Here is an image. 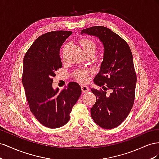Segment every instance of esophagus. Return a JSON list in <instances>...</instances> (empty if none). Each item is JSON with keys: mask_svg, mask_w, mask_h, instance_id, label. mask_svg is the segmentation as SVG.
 <instances>
[{"mask_svg": "<svg viewBox=\"0 0 159 159\" xmlns=\"http://www.w3.org/2000/svg\"><path fill=\"white\" fill-rule=\"evenodd\" d=\"M81 91H82V92H84V93L88 92V91H89V88L87 85H81Z\"/></svg>", "mask_w": 159, "mask_h": 159, "instance_id": "1", "label": "esophagus"}]
</instances>
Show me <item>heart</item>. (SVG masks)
I'll return each instance as SVG.
<instances>
[{
	"instance_id": "b5f03b06",
	"label": "heart",
	"mask_w": 159,
	"mask_h": 159,
	"mask_svg": "<svg viewBox=\"0 0 159 159\" xmlns=\"http://www.w3.org/2000/svg\"><path fill=\"white\" fill-rule=\"evenodd\" d=\"M80 44L85 54L89 52H93L95 54L96 50H97L96 43L89 38H84L80 41ZM89 73L90 71L88 70L78 69L74 72V76L77 80L81 81V82H85L88 80Z\"/></svg>"
}]
</instances>
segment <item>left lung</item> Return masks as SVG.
<instances>
[{
  "instance_id": "8db88e82",
  "label": "left lung",
  "mask_w": 159,
  "mask_h": 159,
  "mask_svg": "<svg viewBox=\"0 0 159 159\" xmlns=\"http://www.w3.org/2000/svg\"><path fill=\"white\" fill-rule=\"evenodd\" d=\"M81 33L98 37L104 46L103 60L94 82L105 88L91 89L97 99L91 115L99 126L111 129L127 118L134 103L137 74L132 52L125 40L106 27L92 26ZM107 89L112 91L109 95Z\"/></svg>"
}]
</instances>
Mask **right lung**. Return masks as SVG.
I'll list each match as a JSON object with an SVG mask.
<instances>
[{
	"label": "right lung",
	"mask_w": 159,
	"mask_h": 159,
	"mask_svg": "<svg viewBox=\"0 0 159 159\" xmlns=\"http://www.w3.org/2000/svg\"><path fill=\"white\" fill-rule=\"evenodd\" d=\"M71 34L66 30L44 34L33 42L23 60L22 84L30 110L42 125L51 129L69 121L81 93L80 85L74 81L60 92L52 88L53 78L62 67L60 48Z\"/></svg>",
	"instance_id": "1"
}]
</instances>
